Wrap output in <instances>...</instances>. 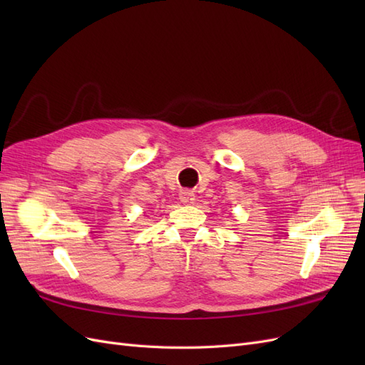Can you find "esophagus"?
<instances>
[{"label":"esophagus","instance_id":"1","mask_svg":"<svg viewBox=\"0 0 365 365\" xmlns=\"http://www.w3.org/2000/svg\"><path fill=\"white\" fill-rule=\"evenodd\" d=\"M180 201L182 202V204H193V201H195V195H193V192H190V190H182L181 193H180Z\"/></svg>","mask_w":365,"mask_h":365}]
</instances>
